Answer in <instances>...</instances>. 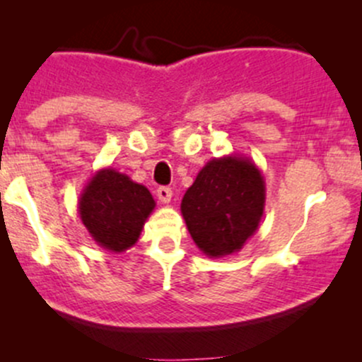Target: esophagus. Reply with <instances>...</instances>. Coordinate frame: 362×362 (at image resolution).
<instances>
[{
    "label": "esophagus",
    "instance_id": "esophagus-1",
    "mask_svg": "<svg viewBox=\"0 0 362 362\" xmlns=\"http://www.w3.org/2000/svg\"><path fill=\"white\" fill-rule=\"evenodd\" d=\"M156 194H158L160 203H170L171 196H173V191H171L170 187H164V185H160V187H158V191H156Z\"/></svg>",
    "mask_w": 362,
    "mask_h": 362
}]
</instances>
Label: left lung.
<instances>
[{
	"label": "left lung",
	"mask_w": 362,
	"mask_h": 362,
	"mask_svg": "<svg viewBox=\"0 0 362 362\" xmlns=\"http://www.w3.org/2000/svg\"><path fill=\"white\" fill-rule=\"evenodd\" d=\"M264 203L261 170L249 158L231 154L204 164L180 210L198 249L217 259L238 252L257 231Z\"/></svg>",
	"instance_id": "left-lung-1"
}]
</instances>
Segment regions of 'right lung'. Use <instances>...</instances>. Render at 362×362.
I'll return each instance as SVG.
<instances>
[{
	"label": "right lung",
	"mask_w": 362,
	"mask_h": 362,
	"mask_svg": "<svg viewBox=\"0 0 362 362\" xmlns=\"http://www.w3.org/2000/svg\"><path fill=\"white\" fill-rule=\"evenodd\" d=\"M156 202L145 185L113 168L96 171L78 198V214L94 242L124 252L138 242Z\"/></svg>",
	"instance_id": "obj_1"
}]
</instances>
